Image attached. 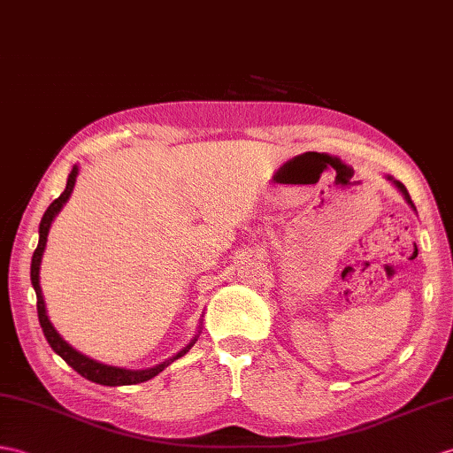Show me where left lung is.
Wrapping results in <instances>:
<instances>
[{
    "label": "left lung",
    "instance_id": "obj_1",
    "mask_svg": "<svg viewBox=\"0 0 453 453\" xmlns=\"http://www.w3.org/2000/svg\"><path fill=\"white\" fill-rule=\"evenodd\" d=\"M386 179H388V181H390L395 188H397V191L399 193H402L403 195V198H405V203L409 204V206H411L413 210H415V204H413V201H411V196H409V193H407V188H405V185L402 183V181H397V179H394L392 175H386Z\"/></svg>",
    "mask_w": 453,
    "mask_h": 453
}]
</instances>
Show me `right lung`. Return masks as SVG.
Segmentation results:
<instances>
[{"instance_id": "1", "label": "right lung", "mask_w": 453, "mask_h": 453, "mask_svg": "<svg viewBox=\"0 0 453 453\" xmlns=\"http://www.w3.org/2000/svg\"><path fill=\"white\" fill-rule=\"evenodd\" d=\"M77 175H79V165L75 164V165H73L69 177H67L65 191H63L56 198V201L48 206L44 216H42L40 227H38V247H36L35 255H33V262H30V281H33V288L36 291V307H38V320H40V326H42V332H44L51 349H54L61 357V359L71 366V369H75L81 376H84L90 382H96V384H102V386H131V384L146 382V380H150V378H154L156 374H160L165 369V366H170L175 359L183 357L188 349H191V347L196 342V338H198V334H201V324H198V332L195 334V338L188 342L181 351L175 353L173 357H170V359H165L164 363L156 365V366H150V369L133 371V369H123V366H111V365H104L96 359H90V357L77 351L75 347L69 345L65 340H63L61 334L54 328V324L50 322L44 296H42V288H40V265H42V257H44V250H46L51 222H54L56 216L61 212V208L65 206V203L69 201L73 188H75Z\"/></svg>"}]
</instances>
